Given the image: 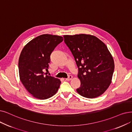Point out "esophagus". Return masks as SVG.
<instances>
[{"mask_svg":"<svg viewBox=\"0 0 132 132\" xmlns=\"http://www.w3.org/2000/svg\"><path fill=\"white\" fill-rule=\"evenodd\" d=\"M72 78H73V77L72 76L70 75V76H68V77L67 78L65 79V80H67V81H70V80H71L72 79Z\"/></svg>","mask_w":132,"mask_h":132,"instance_id":"1","label":"esophagus"}]
</instances>
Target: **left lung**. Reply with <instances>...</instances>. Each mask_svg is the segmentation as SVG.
<instances>
[{
	"mask_svg": "<svg viewBox=\"0 0 132 132\" xmlns=\"http://www.w3.org/2000/svg\"><path fill=\"white\" fill-rule=\"evenodd\" d=\"M64 38L78 67L81 85L77 92L87 98L101 95L110 85L114 70V60L107 47L89 34L65 35Z\"/></svg>",
	"mask_w": 132,
	"mask_h": 132,
	"instance_id": "left-lung-1",
	"label": "left lung"
}]
</instances>
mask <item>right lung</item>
Segmentation results:
<instances>
[{"label":"right lung","mask_w":132,"mask_h":132,"mask_svg":"<svg viewBox=\"0 0 132 132\" xmlns=\"http://www.w3.org/2000/svg\"><path fill=\"white\" fill-rule=\"evenodd\" d=\"M63 38L43 34L27 43L20 53L18 68L20 79L30 94L39 99H47L53 96L61 84L60 80L46 75L50 55Z\"/></svg>","instance_id":"1"}]
</instances>
